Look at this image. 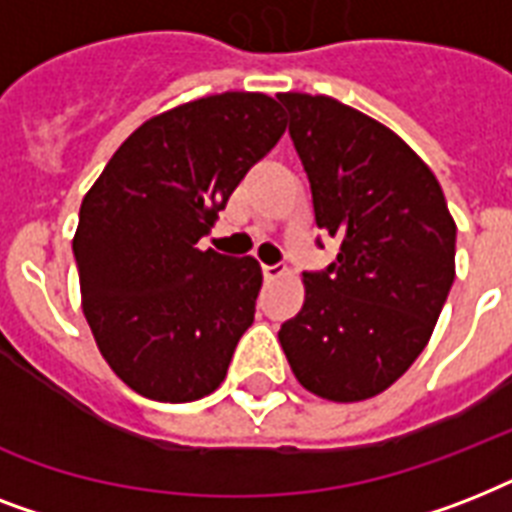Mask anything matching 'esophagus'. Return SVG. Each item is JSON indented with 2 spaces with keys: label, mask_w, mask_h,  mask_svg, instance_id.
Returning a JSON list of instances; mask_svg holds the SVG:
<instances>
[{
  "label": "esophagus",
  "mask_w": 512,
  "mask_h": 512,
  "mask_svg": "<svg viewBox=\"0 0 512 512\" xmlns=\"http://www.w3.org/2000/svg\"><path fill=\"white\" fill-rule=\"evenodd\" d=\"M263 276L265 281L281 279V276H287V265H263Z\"/></svg>",
  "instance_id": "34e87169"
}]
</instances>
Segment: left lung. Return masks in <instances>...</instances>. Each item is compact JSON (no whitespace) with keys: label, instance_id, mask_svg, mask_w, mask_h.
Listing matches in <instances>:
<instances>
[{"label":"left lung","instance_id":"left-lung-1","mask_svg":"<svg viewBox=\"0 0 512 512\" xmlns=\"http://www.w3.org/2000/svg\"><path fill=\"white\" fill-rule=\"evenodd\" d=\"M316 225L340 239L279 342L305 390L364 401L428 345L454 281V225L430 167L385 124L327 95L281 92Z\"/></svg>","mask_w":512,"mask_h":512}]
</instances>
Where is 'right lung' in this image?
Instances as JSON below:
<instances>
[{"mask_svg": "<svg viewBox=\"0 0 512 512\" xmlns=\"http://www.w3.org/2000/svg\"><path fill=\"white\" fill-rule=\"evenodd\" d=\"M284 130L263 92L191 100L140 124L84 196L74 236L84 319L140 396L185 404L225 380L263 271L199 239Z\"/></svg>", "mask_w": 512, "mask_h": 512, "instance_id": "right-lung-1", "label": "right lung"}]
</instances>
